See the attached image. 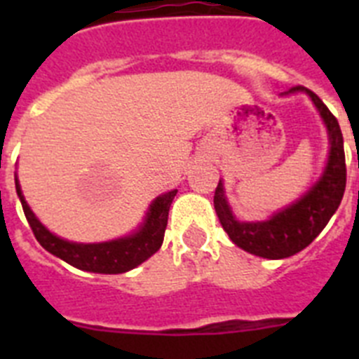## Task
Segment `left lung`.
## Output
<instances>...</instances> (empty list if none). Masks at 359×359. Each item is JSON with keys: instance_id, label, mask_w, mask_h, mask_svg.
<instances>
[{"instance_id": "obj_1", "label": "left lung", "mask_w": 359, "mask_h": 359, "mask_svg": "<svg viewBox=\"0 0 359 359\" xmlns=\"http://www.w3.org/2000/svg\"><path fill=\"white\" fill-rule=\"evenodd\" d=\"M293 93L309 95L327 129L329 156L322 176L300 198L294 199L282 210L271 214L264 221H239L228 203L221 180H219L214 196L215 214L231 243L237 244L244 252L271 259V261L286 259V257L302 252L318 237L332 214L340 207L345 192V182H347L344 136H341L338 120L320 100L318 95L304 86H294L280 95L286 97Z\"/></svg>"}]
</instances>
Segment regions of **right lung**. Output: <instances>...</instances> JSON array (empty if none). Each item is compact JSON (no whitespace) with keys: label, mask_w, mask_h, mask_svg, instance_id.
Segmentation results:
<instances>
[{"label":"right lung","mask_w":359,"mask_h":359,"mask_svg":"<svg viewBox=\"0 0 359 359\" xmlns=\"http://www.w3.org/2000/svg\"><path fill=\"white\" fill-rule=\"evenodd\" d=\"M15 192H18L21 205H23V212L27 215V221L34 231V236L46 252L59 257L77 269H84V271H91V273L116 275L126 273L129 269L140 266L142 262L147 261L149 257L154 255L161 248L167 219H169L170 203H172L177 189L158 196L149 205L144 223L133 233L118 237V239L106 241V243L88 244L62 239L44 226L36 217V214L32 212V208L28 207L18 177H15Z\"/></svg>","instance_id":"1"}]
</instances>
